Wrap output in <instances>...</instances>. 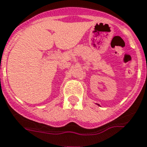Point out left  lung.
Masks as SVG:
<instances>
[{
  "label": "left lung",
  "mask_w": 147,
  "mask_h": 147,
  "mask_svg": "<svg viewBox=\"0 0 147 147\" xmlns=\"http://www.w3.org/2000/svg\"><path fill=\"white\" fill-rule=\"evenodd\" d=\"M98 105H99V104H98Z\"/></svg>",
  "instance_id": "obj_1"
}]
</instances>
